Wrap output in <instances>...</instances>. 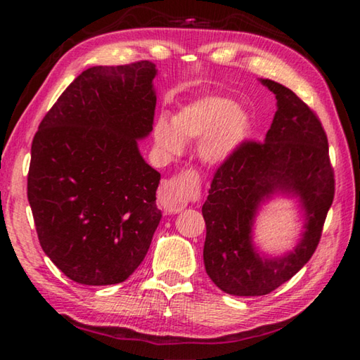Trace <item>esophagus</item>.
Segmentation results:
<instances>
[{
    "instance_id": "1",
    "label": "esophagus",
    "mask_w": 360,
    "mask_h": 360,
    "mask_svg": "<svg viewBox=\"0 0 360 360\" xmlns=\"http://www.w3.org/2000/svg\"><path fill=\"white\" fill-rule=\"evenodd\" d=\"M198 192V181L191 173H182L169 179L158 192V203L169 214H176L186 208Z\"/></svg>"
}]
</instances>
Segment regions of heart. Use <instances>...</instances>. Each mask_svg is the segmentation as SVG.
I'll return each mask as SVG.
<instances>
[{"label":"heart","instance_id":"1","mask_svg":"<svg viewBox=\"0 0 360 360\" xmlns=\"http://www.w3.org/2000/svg\"><path fill=\"white\" fill-rule=\"evenodd\" d=\"M251 122L243 109L222 96H202L176 112L172 122H155L154 139L165 154H178L182 143L200 139L198 155L208 165H222L240 149Z\"/></svg>","mask_w":360,"mask_h":360}]
</instances>
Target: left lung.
Returning <instances> with one entry per match:
<instances>
[{"label":"left lung","mask_w":360,"mask_h":360,"mask_svg":"<svg viewBox=\"0 0 360 360\" xmlns=\"http://www.w3.org/2000/svg\"><path fill=\"white\" fill-rule=\"evenodd\" d=\"M276 112L264 143L245 141L217 168L202 212L206 224L205 268L230 295H266L295 275L319 245L335 179L321 122L290 89L270 79ZM276 194L297 198L305 222L292 252L262 255L252 241L259 206Z\"/></svg>","instance_id":"1"}]
</instances>
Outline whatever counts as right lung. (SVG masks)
Wrapping results in <instances>:
<instances>
[{
	"instance_id": "add662e5",
	"label": "right lung",
	"mask_w": 360,
	"mask_h": 360,
	"mask_svg": "<svg viewBox=\"0 0 360 360\" xmlns=\"http://www.w3.org/2000/svg\"><path fill=\"white\" fill-rule=\"evenodd\" d=\"M155 65L81 72L41 120L32 144L28 202L42 251L72 281H125L162 219L160 173L138 141L152 131Z\"/></svg>"
}]
</instances>
